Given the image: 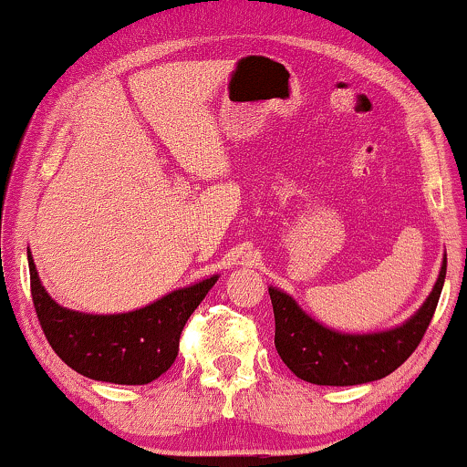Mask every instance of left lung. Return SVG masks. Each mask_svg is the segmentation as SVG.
<instances>
[{
    "label": "left lung",
    "mask_w": 467,
    "mask_h": 467,
    "mask_svg": "<svg viewBox=\"0 0 467 467\" xmlns=\"http://www.w3.org/2000/svg\"><path fill=\"white\" fill-rule=\"evenodd\" d=\"M446 277V261L441 265L429 299L405 326L381 334H340L312 321L286 293L269 288L275 317V349L299 379L317 386H358L390 375L405 362L438 308Z\"/></svg>",
    "instance_id": "1"
}]
</instances>
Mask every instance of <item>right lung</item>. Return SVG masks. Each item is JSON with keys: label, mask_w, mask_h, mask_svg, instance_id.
I'll return each instance as SVG.
<instances>
[{"label": "right lung", "mask_w": 467, "mask_h": 467, "mask_svg": "<svg viewBox=\"0 0 467 467\" xmlns=\"http://www.w3.org/2000/svg\"><path fill=\"white\" fill-rule=\"evenodd\" d=\"M27 261L34 310L57 358L90 379L125 386L150 383L174 364L187 318L217 282L213 275L127 315H84L53 302L29 254Z\"/></svg>", "instance_id": "1"}]
</instances>
